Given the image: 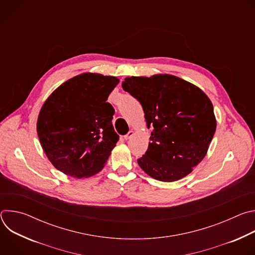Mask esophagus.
Segmentation results:
<instances>
[{
	"label": "esophagus",
	"mask_w": 255,
	"mask_h": 255,
	"mask_svg": "<svg viewBox=\"0 0 255 255\" xmlns=\"http://www.w3.org/2000/svg\"><path fill=\"white\" fill-rule=\"evenodd\" d=\"M133 134H134V133H133V131H129L126 135H124V139H125V140H128V139H129Z\"/></svg>",
	"instance_id": "34e87169"
}]
</instances>
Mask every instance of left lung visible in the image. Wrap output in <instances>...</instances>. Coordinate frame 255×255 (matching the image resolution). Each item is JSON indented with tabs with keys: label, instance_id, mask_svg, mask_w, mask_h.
<instances>
[{
	"label": "left lung",
	"instance_id": "obj_1",
	"mask_svg": "<svg viewBox=\"0 0 255 255\" xmlns=\"http://www.w3.org/2000/svg\"><path fill=\"white\" fill-rule=\"evenodd\" d=\"M122 88L141 104L148 129V149L137 159L151 177L174 181L205 157L216 131L214 108L196 86L170 75L126 78Z\"/></svg>",
	"mask_w": 255,
	"mask_h": 255
}]
</instances>
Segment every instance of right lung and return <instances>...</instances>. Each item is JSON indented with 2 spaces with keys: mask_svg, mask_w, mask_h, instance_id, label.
<instances>
[{
  "mask_svg": "<svg viewBox=\"0 0 255 255\" xmlns=\"http://www.w3.org/2000/svg\"><path fill=\"white\" fill-rule=\"evenodd\" d=\"M114 77L83 74L58 87L41 108L37 134L55 168L74 177L99 172L119 140L108 97Z\"/></svg>",
  "mask_w": 255,
  "mask_h": 255,
  "instance_id": "obj_1",
  "label": "right lung"
}]
</instances>
